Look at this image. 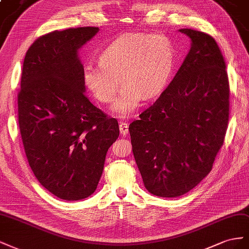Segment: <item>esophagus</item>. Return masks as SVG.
I'll return each instance as SVG.
<instances>
[{
	"label": "esophagus",
	"instance_id": "1",
	"mask_svg": "<svg viewBox=\"0 0 249 249\" xmlns=\"http://www.w3.org/2000/svg\"><path fill=\"white\" fill-rule=\"evenodd\" d=\"M119 127H120V132L122 136H126V134L128 133V123L120 122Z\"/></svg>",
	"mask_w": 249,
	"mask_h": 249
}]
</instances>
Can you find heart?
<instances>
[{"label":"heart","mask_w":249,"mask_h":249,"mask_svg":"<svg viewBox=\"0 0 249 249\" xmlns=\"http://www.w3.org/2000/svg\"><path fill=\"white\" fill-rule=\"evenodd\" d=\"M98 60V65L84 66L85 85L98 101L109 103L120 82L124 84L112 109L125 117L144 97L153 98L165 89L174 68L175 49L165 34H124L106 46Z\"/></svg>","instance_id":"heart-1"}]
</instances>
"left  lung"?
Wrapping results in <instances>:
<instances>
[{
  "label": "left lung",
  "mask_w": 249,
  "mask_h": 249,
  "mask_svg": "<svg viewBox=\"0 0 249 249\" xmlns=\"http://www.w3.org/2000/svg\"><path fill=\"white\" fill-rule=\"evenodd\" d=\"M179 31L191 38L190 52L158 100L129 125L145 188L160 197L186 194L211 172L230 118L229 77L216 40Z\"/></svg>",
  "instance_id": "obj_1"
}]
</instances>
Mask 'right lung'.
<instances>
[{
	"mask_svg": "<svg viewBox=\"0 0 249 249\" xmlns=\"http://www.w3.org/2000/svg\"><path fill=\"white\" fill-rule=\"evenodd\" d=\"M98 27L70 28L41 35L26 53L18 95V125L35 177L60 199L94 193L119 124L84 95L78 56Z\"/></svg>",
	"mask_w": 249,
	"mask_h": 249,
	"instance_id": "obj_1",
	"label": "right lung"
}]
</instances>
